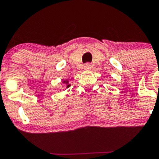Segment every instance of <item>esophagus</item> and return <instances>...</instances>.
I'll use <instances>...</instances> for the list:
<instances>
[{"instance_id":"esophagus-1","label":"esophagus","mask_w":159,"mask_h":159,"mask_svg":"<svg viewBox=\"0 0 159 159\" xmlns=\"http://www.w3.org/2000/svg\"><path fill=\"white\" fill-rule=\"evenodd\" d=\"M84 69L85 70H91L92 69V65L90 64H86L84 66Z\"/></svg>"}]
</instances>
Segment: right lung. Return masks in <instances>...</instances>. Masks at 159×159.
I'll return each instance as SVG.
<instances>
[{
	"instance_id": "obj_1",
	"label": "right lung",
	"mask_w": 159,
	"mask_h": 159,
	"mask_svg": "<svg viewBox=\"0 0 159 159\" xmlns=\"http://www.w3.org/2000/svg\"><path fill=\"white\" fill-rule=\"evenodd\" d=\"M61 82H62V84H64L63 87H65V88H68L70 86H71V84H69V81L68 80H63L61 81Z\"/></svg>"
}]
</instances>
